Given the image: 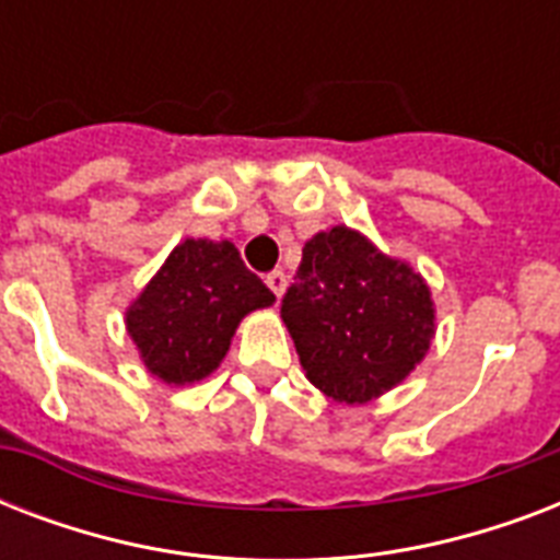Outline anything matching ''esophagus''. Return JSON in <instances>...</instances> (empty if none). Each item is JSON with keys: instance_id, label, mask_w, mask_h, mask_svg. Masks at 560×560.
Masks as SVG:
<instances>
[{"instance_id": "1", "label": "esophagus", "mask_w": 560, "mask_h": 560, "mask_svg": "<svg viewBox=\"0 0 560 560\" xmlns=\"http://www.w3.org/2000/svg\"><path fill=\"white\" fill-rule=\"evenodd\" d=\"M267 288L276 293V299L284 296V290H288V276H284V270L267 272Z\"/></svg>"}]
</instances>
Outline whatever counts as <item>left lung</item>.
<instances>
[{
	"label": "left lung",
	"mask_w": 560,
	"mask_h": 560,
	"mask_svg": "<svg viewBox=\"0 0 560 560\" xmlns=\"http://www.w3.org/2000/svg\"><path fill=\"white\" fill-rule=\"evenodd\" d=\"M281 319L307 381L349 407L407 381L435 337L424 276L349 226L307 241Z\"/></svg>",
	"instance_id": "obj_1"
}]
</instances>
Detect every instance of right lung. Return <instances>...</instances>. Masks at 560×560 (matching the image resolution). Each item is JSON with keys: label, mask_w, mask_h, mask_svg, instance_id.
<instances>
[{"label": "right lung", "mask_w": 560, "mask_h": 560, "mask_svg": "<svg viewBox=\"0 0 560 560\" xmlns=\"http://www.w3.org/2000/svg\"><path fill=\"white\" fill-rule=\"evenodd\" d=\"M272 302L232 241L186 237L130 302L125 325L153 377L188 386L223 363L241 319Z\"/></svg>", "instance_id": "1"}]
</instances>
